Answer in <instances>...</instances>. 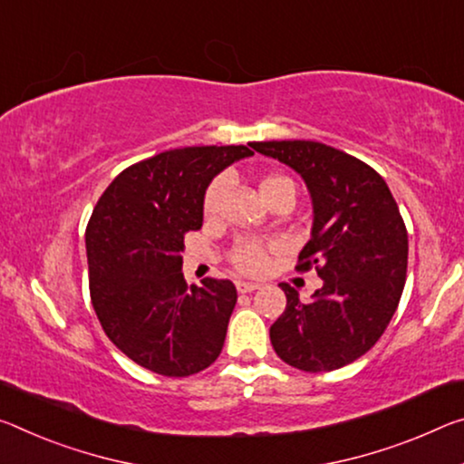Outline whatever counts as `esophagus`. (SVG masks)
<instances>
[{
  "instance_id": "34e87169",
  "label": "esophagus",
  "mask_w": 464,
  "mask_h": 464,
  "mask_svg": "<svg viewBox=\"0 0 464 464\" xmlns=\"http://www.w3.org/2000/svg\"><path fill=\"white\" fill-rule=\"evenodd\" d=\"M235 286H237L239 293H252L256 289H260L258 283H249V281H237L235 283Z\"/></svg>"
}]
</instances>
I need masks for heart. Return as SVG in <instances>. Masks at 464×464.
Returning a JSON list of instances; mask_svg holds the SVG:
<instances>
[{
    "instance_id": "obj_1",
    "label": "heart",
    "mask_w": 464,
    "mask_h": 464,
    "mask_svg": "<svg viewBox=\"0 0 464 464\" xmlns=\"http://www.w3.org/2000/svg\"><path fill=\"white\" fill-rule=\"evenodd\" d=\"M229 189H231L229 175H218V178L212 179L208 189H206L204 204H202L206 218L218 217L220 208H223V200L225 196L229 194ZM283 189H291V192L295 194V186H293V181L289 178H285V175H268V178H264L260 181V194L266 202L272 200L278 192H283ZM231 262L235 268L241 272H247V275L260 272L264 266H266V246L256 239H241L231 249Z\"/></svg>"
}]
</instances>
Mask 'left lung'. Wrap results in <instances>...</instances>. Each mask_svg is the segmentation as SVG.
<instances>
[{
	"mask_svg": "<svg viewBox=\"0 0 464 464\" xmlns=\"http://www.w3.org/2000/svg\"><path fill=\"white\" fill-rule=\"evenodd\" d=\"M249 146L305 181L314 223L297 270L315 266L324 283L310 304L281 283L286 307L270 326V343L297 370H338L378 343L399 307L409 254L399 206L370 165L333 146L312 140Z\"/></svg>",
	"mask_w": 464,
	"mask_h": 464,
	"instance_id": "1",
	"label": "left lung"
}]
</instances>
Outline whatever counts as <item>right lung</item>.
Masks as SVG:
<instances>
[{
	"label": "right lung",
	"instance_id": "1",
	"mask_svg": "<svg viewBox=\"0 0 464 464\" xmlns=\"http://www.w3.org/2000/svg\"><path fill=\"white\" fill-rule=\"evenodd\" d=\"M247 146H188L128 167L86 227L91 299L117 349L160 376H192L215 363L237 304L231 281L183 278V235L198 231L204 194Z\"/></svg>",
	"mask_w": 464,
	"mask_h": 464
}]
</instances>
